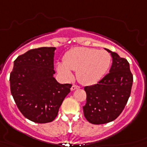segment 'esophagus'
Returning a JSON list of instances; mask_svg holds the SVG:
<instances>
[{"instance_id":"obj_1","label":"esophagus","mask_w":147,"mask_h":147,"mask_svg":"<svg viewBox=\"0 0 147 147\" xmlns=\"http://www.w3.org/2000/svg\"><path fill=\"white\" fill-rule=\"evenodd\" d=\"M80 88V86H78V85H76V84H73L72 86H71V91H75V90H76V89H79Z\"/></svg>"}]
</instances>
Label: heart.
<instances>
[{"label":"heart","instance_id":"obj_1","mask_svg":"<svg viewBox=\"0 0 147 147\" xmlns=\"http://www.w3.org/2000/svg\"><path fill=\"white\" fill-rule=\"evenodd\" d=\"M63 63H58L57 71L67 80H71L76 71L78 80L85 85H92L102 80L109 69L111 56L104 50L77 47L63 56Z\"/></svg>","mask_w":147,"mask_h":147}]
</instances>
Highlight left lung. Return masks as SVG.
<instances>
[{
    "label": "left lung",
    "instance_id": "8db88e82",
    "mask_svg": "<svg viewBox=\"0 0 147 147\" xmlns=\"http://www.w3.org/2000/svg\"><path fill=\"white\" fill-rule=\"evenodd\" d=\"M112 56L109 73L96 84L87 86L84 117L92 124H104L117 119L131 95L133 75L127 59L106 49Z\"/></svg>",
    "mask_w": 147,
    "mask_h": 147
}]
</instances>
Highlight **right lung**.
I'll list each match as a JSON object with an SVG mask.
<instances>
[{"label":"right lung","instance_id":"1","mask_svg":"<svg viewBox=\"0 0 147 147\" xmlns=\"http://www.w3.org/2000/svg\"><path fill=\"white\" fill-rule=\"evenodd\" d=\"M56 48L31 49L14 61L10 90L20 111L36 123L56 119L71 84L58 83L53 75Z\"/></svg>","mask_w":147,"mask_h":147}]
</instances>
